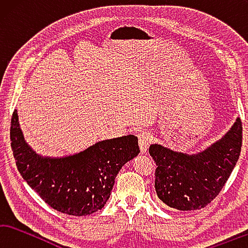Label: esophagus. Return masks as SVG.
<instances>
[{"label":"esophagus","instance_id":"obj_1","mask_svg":"<svg viewBox=\"0 0 248 248\" xmlns=\"http://www.w3.org/2000/svg\"><path fill=\"white\" fill-rule=\"evenodd\" d=\"M151 140H153V137H151V134L148 132L144 131L138 134V145H140L141 154H145L147 149H148Z\"/></svg>","mask_w":248,"mask_h":248}]
</instances>
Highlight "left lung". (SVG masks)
<instances>
[{
    "instance_id": "1",
    "label": "left lung",
    "mask_w": 248,
    "mask_h": 248,
    "mask_svg": "<svg viewBox=\"0 0 248 248\" xmlns=\"http://www.w3.org/2000/svg\"><path fill=\"white\" fill-rule=\"evenodd\" d=\"M242 122L205 150L184 154L159 144L149 147L157 164L155 188L160 201L182 211L206 207L218 196L240 158Z\"/></svg>"
}]
</instances>
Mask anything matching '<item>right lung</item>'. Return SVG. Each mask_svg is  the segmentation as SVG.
I'll list each match as a JSON object with an SVG mask.
<instances>
[{
	"label": "right lung",
	"mask_w": 248,
	"mask_h": 248,
	"mask_svg": "<svg viewBox=\"0 0 248 248\" xmlns=\"http://www.w3.org/2000/svg\"><path fill=\"white\" fill-rule=\"evenodd\" d=\"M11 141L17 169L30 187L53 209L76 217L102 209L121 168L140 154L138 138L127 135L65 157H43L26 142L17 110L12 116Z\"/></svg>",
	"instance_id": "right-lung-1"
}]
</instances>
